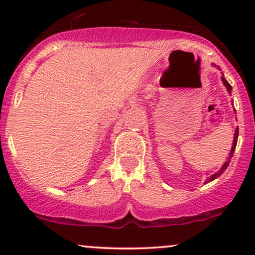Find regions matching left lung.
Returning a JSON list of instances; mask_svg holds the SVG:
<instances>
[{"instance_id":"obj_1","label":"left lung","mask_w":255,"mask_h":255,"mask_svg":"<svg viewBox=\"0 0 255 255\" xmlns=\"http://www.w3.org/2000/svg\"><path fill=\"white\" fill-rule=\"evenodd\" d=\"M222 81H223L224 86L227 87L228 92L231 93V85H230L229 83H228L227 80H225V78H224V77H222ZM238 137H239V128H236V129H235V134H234V141H233V146H231V150H230V153H229V158H228V162H225V163H224L223 166H222V168H221V170H219L218 172H216V174H213L211 177L207 178L206 182H211V181L215 180V178H217L218 176H221V175L223 174V172H224L225 169L228 168V165H229V162H230V158L233 157L234 151H235V147H236V144H238Z\"/></svg>"}]
</instances>
